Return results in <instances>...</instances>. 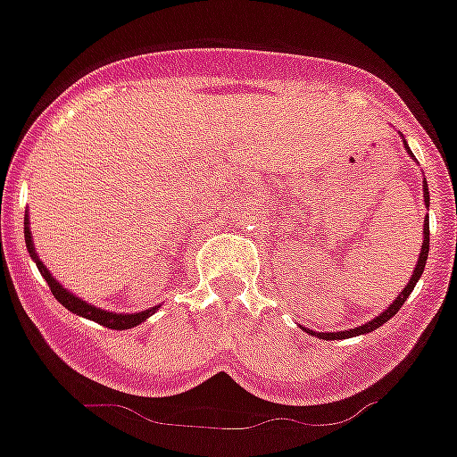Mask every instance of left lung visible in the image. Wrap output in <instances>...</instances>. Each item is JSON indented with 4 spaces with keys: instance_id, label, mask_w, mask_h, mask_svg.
<instances>
[{
    "instance_id": "8db88e82",
    "label": "left lung",
    "mask_w": 457,
    "mask_h": 457,
    "mask_svg": "<svg viewBox=\"0 0 457 457\" xmlns=\"http://www.w3.org/2000/svg\"><path fill=\"white\" fill-rule=\"evenodd\" d=\"M403 141H405V139H403ZM405 148H407V153H410V155H411L410 146H407V141H405ZM411 157H414V155H411ZM414 160H417V157H414ZM423 201H426V208H428V204H430V194H428L426 180H423ZM428 252H430V224H428V215H426V224H423L421 253H419V261H417V268H414V274H411V277H410V284H407L405 288H403V293L398 295V297H395V300L391 302V304L386 306V309L382 311V313H379V316H375L373 320H369V322H366V325L354 327V329H350V332H322V334H318V332H311V329H306V332L313 334V337H318V338H325V341H337V338H350V337H359V334H369V332H373V329H378V327H382L386 320H391V318H394L395 313L401 311V306L405 304V300H407V297H410L411 290H414L417 281H419V278H421L423 268H426V261H428Z\"/></svg>"
}]
</instances>
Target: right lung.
I'll return each mask as SVG.
<instances>
[{"label":"right lung","mask_w":457,"mask_h":457,"mask_svg":"<svg viewBox=\"0 0 457 457\" xmlns=\"http://www.w3.org/2000/svg\"><path fill=\"white\" fill-rule=\"evenodd\" d=\"M24 242H27V249H29L31 258H34L36 265H38V272L43 274V278H46L47 286H50L52 295H54L56 300L62 302L68 311H72V313H78V316L87 318V320L98 322V325H103V327H109V329H130V327H137L139 322H144L148 316H153V313H155V309L139 311V313H112V311H104V309H98V306L87 304L84 300H79L78 295H72L71 290L63 288V286L59 284L54 277H52L50 270L43 265V261L36 256L34 242H31L29 220H24Z\"/></svg>","instance_id":"right-lung-1"}]
</instances>
